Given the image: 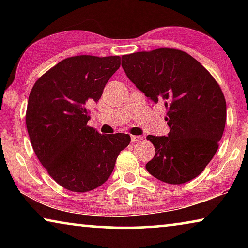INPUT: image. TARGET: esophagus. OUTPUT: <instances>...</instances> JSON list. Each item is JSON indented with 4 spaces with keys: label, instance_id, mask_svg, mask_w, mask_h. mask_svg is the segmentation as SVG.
Instances as JSON below:
<instances>
[{
    "label": "esophagus",
    "instance_id": "obj_1",
    "mask_svg": "<svg viewBox=\"0 0 248 248\" xmlns=\"http://www.w3.org/2000/svg\"><path fill=\"white\" fill-rule=\"evenodd\" d=\"M143 140V138L140 137V135H131V141L132 142H138Z\"/></svg>",
    "mask_w": 248,
    "mask_h": 248
}]
</instances>
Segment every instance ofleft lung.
Segmentation results:
<instances>
[{
	"label": "left lung",
	"instance_id": "1",
	"mask_svg": "<svg viewBox=\"0 0 248 248\" xmlns=\"http://www.w3.org/2000/svg\"><path fill=\"white\" fill-rule=\"evenodd\" d=\"M122 67L139 90L167 109L168 137H147L155 149L147 170L168 184L198 177L218 150L226 125L225 96L215 78L175 48L123 55Z\"/></svg>",
	"mask_w": 248,
	"mask_h": 248
}]
</instances>
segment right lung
Instances as JSON below:
<instances>
[{"mask_svg": "<svg viewBox=\"0 0 248 248\" xmlns=\"http://www.w3.org/2000/svg\"><path fill=\"white\" fill-rule=\"evenodd\" d=\"M121 65L120 56L67 57L30 91L26 125L32 149L50 177L72 192H89L109 178L128 134L88 126V105L98 101Z\"/></svg>", "mask_w": 248, "mask_h": 248, "instance_id": "obj_1", "label": "right lung"}]
</instances>
